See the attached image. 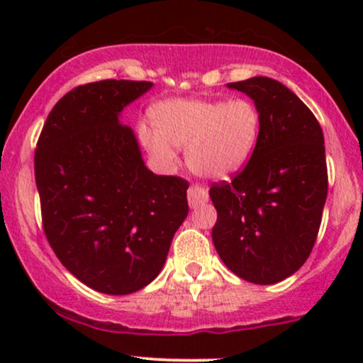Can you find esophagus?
<instances>
[{"label": "esophagus", "mask_w": 363, "mask_h": 363, "mask_svg": "<svg viewBox=\"0 0 363 363\" xmlns=\"http://www.w3.org/2000/svg\"><path fill=\"white\" fill-rule=\"evenodd\" d=\"M187 201H189L191 208H198L199 205L208 201V193L201 186H189V189H187Z\"/></svg>", "instance_id": "obj_1"}]
</instances>
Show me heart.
<instances>
[{"mask_svg":"<svg viewBox=\"0 0 363 363\" xmlns=\"http://www.w3.org/2000/svg\"><path fill=\"white\" fill-rule=\"evenodd\" d=\"M155 129L140 138L164 164L176 162L186 147L189 169L201 177L225 179L252 157L261 135V111L251 99H170L153 107Z\"/></svg>","mask_w":363,"mask_h":363,"instance_id":"b5f03b06","label":"heart"}]
</instances>
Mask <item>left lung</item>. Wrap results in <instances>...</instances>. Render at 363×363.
Returning a JSON list of instances; mask_svg holds the SVG:
<instances>
[{
  "mask_svg": "<svg viewBox=\"0 0 363 363\" xmlns=\"http://www.w3.org/2000/svg\"><path fill=\"white\" fill-rule=\"evenodd\" d=\"M261 111V135L247 165L215 182L213 244L230 272L256 285L294 274L314 247L328 196L324 136L294 91L268 77L228 83Z\"/></svg>",
  "mask_w": 363,
  "mask_h": 363,
  "instance_id": "8db88e82",
  "label": "left lung"
}]
</instances>
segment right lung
<instances>
[{
    "label": "right lung",
    "instance_id": "right-lung-1",
    "mask_svg": "<svg viewBox=\"0 0 363 363\" xmlns=\"http://www.w3.org/2000/svg\"><path fill=\"white\" fill-rule=\"evenodd\" d=\"M152 82L102 80L69 90L49 112L35 148L44 234L66 269L109 295L157 278L189 211V182L145 167L119 123Z\"/></svg>",
    "mask_w": 363,
    "mask_h": 363
}]
</instances>
